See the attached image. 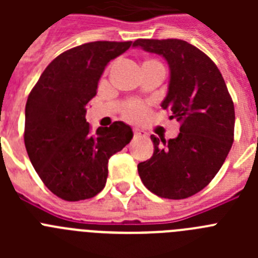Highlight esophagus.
Returning <instances> with one entry per match:
<instances>
[{
  "instance_id": "esophagus-1",
  "label": "esophagus",
  "mask_w": 258,
  "mask_h": 258,
  "mask_svg": "<svg viewBox=\"0 0 258 258\" xmlns=\"http://www.w3.org/2000/svg\"><path fill=\"white\" fill-rule=\"evenodd\" d=\"M134 137L136 138H141V137H146L147 136V133H146L145 131H142V129H140V127H134Z\"/></svg>"
}]
</instances>
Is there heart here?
Instances as JSON below:
<instances>
[{
	"mask_svg": "<svg viewBox=\"0 0 258 258\" xmlns=\"http://www.w3.org/2000/svg\"><path fill=\"white\" fill-rule=\"evenodd\" d=\"M143 112H145V107H143V104L138 103V102H133V103H131L127 106L126 112L125 113H126L127 117L138 118L143 115Z\"/></svg>",
	"mask_w": 258,
	"mask_h": 258,
	"instance_id": "heart-1",
	"label": "heart"
}]
</instances>
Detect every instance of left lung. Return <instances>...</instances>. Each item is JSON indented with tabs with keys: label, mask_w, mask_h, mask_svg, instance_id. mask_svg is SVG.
Listing matches in <instances>:
<instances>
[{
	"label": "left lung",
	"mask_w": 258,
	"mask_h": 258,
	"mask_svg": "<svg viewBox=\"0 0 258 258\" xmlns=\"http://www.w3.org/2000/svg\"><path fill=\"white\" fill-rule=\"evenodd\" d=\"M133 46L166 60L169 84L161 107L181 122L173 140L151 136L154 154L138 164V173L157 197L186 199L206 187L226 160L234 142V103L217 66L194 45L140 38Z\"/></svg>",
	"instance_id": "obj_1"
}]
</instances>
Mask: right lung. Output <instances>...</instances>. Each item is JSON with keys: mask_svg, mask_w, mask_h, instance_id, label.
<instances>
[{"mask_svg": "<svg viewBox=\"0 0 258 258\" xmlns=\"http://www.w3.org/2000/svg\"><path fill=\"white\" fill-rule=\"evenodd\" d=\"M132 41H95L61 52L46 67L26 104L24 143L29 160L52 194L63 200L90 199L106 186L108 160L133 138L122 121L92 134L86 106L112 59Z\"/></svg>", "mask_w": 258, "mask_h": 258, "instance_id": "obj_1", "label": "right lung"}]
</instances>
